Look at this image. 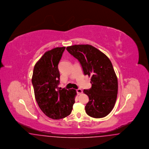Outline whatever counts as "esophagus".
<instances>
[{
    "mask_svg": "<svg viewBox=\"0 0 149 149\" xmlns=\"http://www.w3.org/2000/svg\"><path fill=\"white\" fill-rule=\"evenodd\" d=\"M77 94H78V95H79V94H81L83 93V91L81 89H78L77 90Z\"/></svg>",
    "mask_w": 149,
    "mask_h": 149,
    "instance_id": "obj_1",
    "label": "esophagus"
}]
</instances>
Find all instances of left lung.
Returning <instances> with one entry per match:
<instances>
[{
  "instance_id": "obj_1",
  "label": "left lung",
  "mask_w": 149,
  "mask_h": 149,
  "mask_svg": "<svg viewBox=\"0 0 149 149\" xmlns=\"http://www.w3.org/2000/svg\"><path fill=\"white\" fill-rule=\"evenodd\" d=\"M66 50L78 59L84 75L91 78L92 88L83 91L89 98L86 113L96 118L106 117L113 109L118 93V80L111 61L90 45H75Z\"/></svg>"
}]
</instances>
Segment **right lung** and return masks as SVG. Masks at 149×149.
<instances>
[{
  "label": "right lung",
  "instance_id": "add662e5",
  "mask_svg": "<svg viewBox=\"0 0 149 149\" xmlns=\"http://www.w3.org/2000/svg\"><path fill=\"white\" fill-rule=\"evenodd\" d=\"M65 47L46 52L35 65L32 83L36 102L43 113L50 118L59 120L71 113L77 92L59 89L58 64Z\"/></svg>",
  "mask_w": 149,
  "mask_h": 149
}]
</instances>
